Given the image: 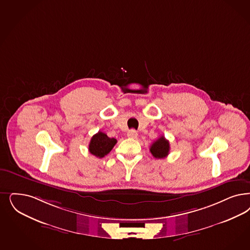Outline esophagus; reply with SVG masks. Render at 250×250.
I'll use <instances>...</instances> for the list:
<instances>
[{
	"mask_svg": "<svg viewBox=\"0 0 250 250\" xmlns=\"http://www.w3.org/2000/svg\"><path fill=\"white\" fill-rule=\"evenodd\" d=\"M127 137L129 138H138V133L136 130H130L129 132L127 133Z\"/></svg>",
	"mask_w": 250,
	"mask_h": 250,
	"instance_id": "34e87169",
	"label": "esophagus"
}]
</instances>
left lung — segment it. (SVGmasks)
<instances>
[{
  "label": "left lung",
  "mask_w": 250,
  "mask_h": 250,
  "mask_svg": "<svg viewBox=\"0 0 250 250\" xmlns=\"http://www.w3.org/2000/svg\"><path fill=\"white\" fill-rule=\"evenodd\" d=\"M149 150L156 159H164L167 157L170 151L169 141L164 138V136H162L153 142V144L150 146Z\"/></svg>",
  "instance_id": "1"
}]
</instances>
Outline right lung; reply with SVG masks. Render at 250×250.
Wrapping results in <instances>:
<instances>
[{
	"label": "right lung",
	"mask_w": 250,
	"mask_h": 250,
	"mask_svg": "<svg viewBox=\"0 0 250 250\" xmlns=\"http://www.w3.org/2000/svg\"><path fill=\"white\" fill-rule=\"evenodd\" d=\"M117 140L115 138H109L105 133L99 131L90 139L88 150L92 155L98 158H104L112 150Z\"/></svg>",
	"instance_id": "add662e5"
}]
</instances>
